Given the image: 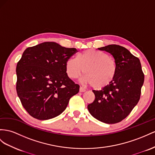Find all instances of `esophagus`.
Wrapping results in <instances>:
<instances>
[{"instance_id": "esophagus-1", "label": "esophagus", "mask_w": 155, "mask_h": 155, "mask_svg": "<svg viewBox=\"0 0 155 155\" xmlns=\"http://www.w3.org/2000/svg\"><path fill=\"white\" fill-rule=\"evenodd\" d=\"M79 91H80V92H84L86 91V89L84 88V87L81 86L80 89H79Z\"/></svg>"}]
</instances>
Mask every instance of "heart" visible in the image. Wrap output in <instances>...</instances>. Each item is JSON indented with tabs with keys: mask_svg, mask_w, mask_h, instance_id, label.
Listing matches in <instances>:
<instances>
[{
	"mask_svg": "<svg viewBox=\"0 0 155 155\" xmlns=\"http://www.w3.org/2000/svg\"><path fill=\"white\" fill-rule=\"evenodd\" d=\"M67 74L77 79L84 72V81L96 90L101 89L111 83L116 76L117 65L114 59L104 51L86 50L72 57L65 64Z\"/></svg>",
	"mask_w": 155,
	"mask_h": 155,
	"instance_id": "obj_1",
	"label": "heart"
}]
</instances>
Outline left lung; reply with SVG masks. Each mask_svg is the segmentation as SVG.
<instances>
[{
    "label": "left lung",
    "mask_w": 155,
    "mask_h": 155,
    "mask_svg": "<svg viewBox=\"0 0 155 155\" xmlns=\"http://www.w3.org/2000/svg\"><path fill=\"white\" fill-rule=\"evenodd\" d=\"M98 50L113 55L117 71L108 86L101 90H93L95 100L88 105V109L97 120L106 124H115L124 119L137 104L144 74L140 59L124 47L110 45Z\"/></svg>",
    "instance_id": "left-lung-1"
}]
</instances>
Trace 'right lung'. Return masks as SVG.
Masks as SVG:
<instances>
[{
  "instance_id": "add662e5",
  "label": "right lung",
  "mask_w": 155,
  "mask_h": 155,
  "mask_svg": "<svg viewBox=\"0 0 155 155\" xmlns=\"http://www.w3.org/2000/svg\"><path fill=\"white\" fill-rule=\"evenodd\" d=\"M77 51L54 42L29 47L16 67V91L23 107L38 120H48L64 111L78 84L67 74V61Z\"/></svg>"
}]
</instances>
